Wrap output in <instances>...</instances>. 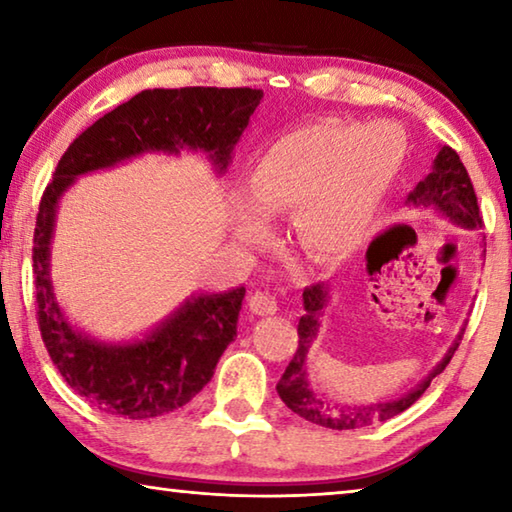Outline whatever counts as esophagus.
Listing matches in <instances>:
<instances>
[{
	"instance_id": "34e87169",
	"label": "esophagus",
	"mask_w": 512,
	"mask_h": 512,
	"mask_svg": "<svg viewBox=\"0 0 512 512\" xmlns=\"http://www.w3.org/2000/svg\"><path fill=\"white\" fill-rule=\"evenodd\" d=\"M248 307L255 316H273L277 311V300L268 291H255L248 298Z\"/></svg>"
}]
</instances>
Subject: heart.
<instances>
[{"label":"heart","instance_id":"1","mask_svg":"<svg viewBox=\"0 0 512 512\" xmlns=\"http://www.w3.org/2000/svg\"><path fill=\"white\" fill-rule=\"evenodd\" d=\"M406 155L395 124L318 121L275 140L250 176V205L237 216L246 244L262 241L271 216L293 212L302 248L332 262L357 250L372 232Z\"/></svg>","mask_w":512,"mask_h":512}]
</instances>
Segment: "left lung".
<instances>
[{
    "label": "left lung",
    "mask_w": 512,
    "mask_h": 512,
    "mask_svg": "<svg viewBox=\"0 0 512 512\" xmlns=\"http://www.w3.org/2000/svg\"><path fill=\"white\" fill-rule=\"evenodd\" d=\"M406 203L413 207L436 210L438 214L447 216L449 221L467 230L483 228V219L479 212V203H476L472 180L467 176L458 153L454 149H449V146H440L436 160L431 164V173L415 185L413 192L406 196ZM302 300H305V314L300 316L298 323V350L293 354V359L289 361L287 370H284V375L277 381L275 388L277 395L282 397V402L287 404L293 413H298L300 418L327 429L348 431L370 427V424L386 422L395 418L397 413L409 409V406L413 402H418L422 393L427 391L431 379L447 368V363L452 361L458 348V341H461V336L465 332V329H461V334L456 336V341L452 343V348L445 352V357L438 361V366L433 368L418 386L411 388V391L404 393L402 397H397V400L375 404H332L311 388L307 375L309 348L314 345L318 336L320 318H323L329 302V287L323 282L314 284V287H307L305 293H302Z\"/></svg>",
    "instance_id": "1"
}]
</instances>
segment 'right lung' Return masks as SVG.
I'll return each instance as SVG.
<instances>
[{"instance_id": "1", "label": "right lung", "mask_w": 512, "mask_h": 512, "mask_svg": "<svg viewBox=\"0 0 512 512\" xmlns=\"http://www.w3.org/2000/svg\"><path fill=\"white\" fill-rule=\"evenodd\" d=\"M262 97V90L250 88L144 90L94 121L60 158L33 232L38 325L58 372L94 409L146 420L185 406L203 391L221 354L235 341L246 289L187 298L144 339H92L69 323L51 284V239L60 198L83 173L144 153L201 151L216 173H225Z\"/></svg>"}]
</instances>
